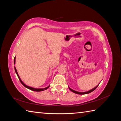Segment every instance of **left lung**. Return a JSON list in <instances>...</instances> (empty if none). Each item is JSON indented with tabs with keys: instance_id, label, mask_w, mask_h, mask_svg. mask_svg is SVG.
Listing matches in <instances>:
<instances>
[{
	"instance_id": "left-lung-1",
	"label": "left lung",
	"mask_w": 121,
	"mask_h": 121,
	"mask_svg": "<svg viewBox=\"0 0 121 121\" xmlns=\"http://www.w3.org/2000/svg\"><path fill=\"white\" fill-rule=\"evenodd\" d=\"M98 85H99V84H98ZM98 85H97L96 87H95L94 88H93V89H91V90H90V91H86V92H78V91H74V90H73V89H71L70 87H69V89H70V90L71 91H72V92H74V93H75V94H79V95H84V94H89V93H90V92H92V91H95V89H96V88H97V87L98 86Z\"/></svg>"
}]
</instances>
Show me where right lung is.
<instances>
[{
	"instance_id": "obj_1",
	"label": "right lung",
	"mask_w": 121,
	"mask_h": 121,
	"mask_svg": "<svg viewBox=\"0 0 121 121\" xmlns=\"http://www.w3.org/2000/svg\"><path fill=\"white\" fill-rule=\"evenodd\" d=\"M15 57H14V64H15ZM14 69H15V73H16L17 75V77H18V78H19L20 82H21V84L23 85L24 87H26V88H28V89H30V90H31V91H45V90H46V89H47L49 87V86H48V87H46V88H39V89H37V88H33V87H29V86H28L24 84L23 83L22 81H21V79H20V77H19V75H18V74H17V70H16V68H15V66H14Z\"/></svg>"
}]
</instances>
